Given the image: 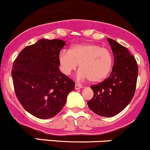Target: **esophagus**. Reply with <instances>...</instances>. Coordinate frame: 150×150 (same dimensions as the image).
Here are the masks:
<instances>
[{
    "label": "esophagus",
    "instance_id": "esophagus-1",
    "mask_svg": "<svg viewBox=\"0 0 150 150\" xmlns=\"http://www.w3.org/2000/svg\"><path fill=\"white\" fill-rule=\"evenodd\" d=\"M81 88H82V86L78 85V84H75V89H80Z\"/></svg>",
    "mask_w": 150,
    "mask_h": 150
}]
</instances>
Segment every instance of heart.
Here are the masks:
<instances>
[{
    "mask_svg": "<svg viewBox=\"0 0 150 150\" xmlns=\"http://www.w3.org/2000/svg\"><path fill=\"white\" fill-rule=\"evenodd\" d=\"M60 68L69 75L80 63L78 77L91 82H99L106 79L113 67V56L110 51L92 43L75 44L70 51L63 50L58 56Z\"/></svg>",
    "mask_w": 150,
    "mask_h": 150,
    "instance_id": "obj_1",
    "label": "heart"
}]
</instances>
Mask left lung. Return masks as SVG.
<instances>
[{
	"label": "left lung",
	"instance_id": "left-lung-1",
	"mask_svg": "<svg viewBox=\"0 0 150 150\" xmlns=\"http://www.w3.org/2000/svg\"><path fill=\"white\" fill-rule=\"evenodd\" d=\"M114 56L109 77L91 88L94 96L87 101L91 110L97 115L112 117L119 113L134 97L138 75V65L126 47L107 38Z\"/></svg>",
	"mask_w": 150,
	"mask_h": 150
}]
</instances>
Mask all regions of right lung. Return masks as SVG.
<instances>
[{
	"instance_id": "obj_1",
	"label": "right lung",
	"mask_w": 150,
	"mask_h": 150,
	"mask_svg": "<svg viewBox=\"0 0 150 150\" xmlns=\"http://www.w3.org/2000/svg\"><path fill=\"white\" fill-rule=\"evenodd\" d=\"M65 45L61 39H40L26 46L13 63L17 98L27 112L41 119L57 115L75 88V82L58 67L60 51Z\"/></svg>"
}]
</instances>
